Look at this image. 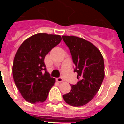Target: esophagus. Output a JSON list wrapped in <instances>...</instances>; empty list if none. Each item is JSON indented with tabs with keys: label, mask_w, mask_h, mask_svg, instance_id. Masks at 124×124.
I'll use <instances>...</instances> for the list:
<instances>
[{
	"label": "esophagus",
	"mask_w": 124,
	"mask_h": 124,
	"mask_svg": "<svg viewBox=\"0 0 124 124\" xmlns=\"http://www.w3.org/2000/svg\"><path fill=\"white\" fill-rule=\"evenodd\" d=\"M56 81L58 82V83H61V82L63 81V78H61V77H59V78H57Z\"/></svg>",
	"instance_id": "obj_1"
}]
</instances>
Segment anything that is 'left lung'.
<instances>
[{"label":"left lung","mask_w":124,"mask_h":124,"mask_svg":"<svg viewBox=\"0 0 124 124\" xmlns=\"http://www.w3.org/2000/svg\"><path fill=\"white\" fill-rule=\"evenodd\" d=\"M68 47L73 63L74 72L79 81L70 84V93L63 95L67 104L79 107L86 104L99 91L104 78V63L100 51L83 38L74 36H62Z\"/></svg>","instance_id":"1"}]
</instances>
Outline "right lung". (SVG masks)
Listing matches in <instances>:
<instances>
[{
	"instance_id": "add662e5",
	"label": "right lung",
	"mask_w": 124,
	"mask_h": 124,
	"mask_svg": "<svg viewBox=\"0 0 124 124\" xmlns=\"http://www.w3.org/2000/svg\"><path fill=\"white\" fill-rule=\"evenodd\" d=\"M61 40L60 35L37 33L27 38L17 50L13 63V78L21 95L28 102H43L54 86L55 79L47 72L44 60Z\"/></svg>"
}]
</instances>
